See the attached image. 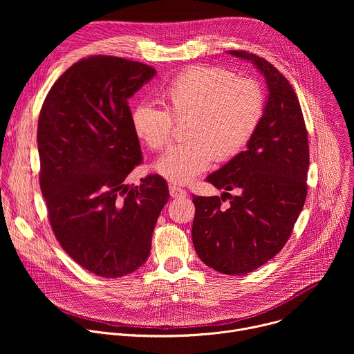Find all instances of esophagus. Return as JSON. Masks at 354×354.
I'll return each mask as SVG.
<instances>
[{"mask_svg":"<svg viewBox=\"0 0 354 354\" xmlns=\"http://www.w3.org/2000/svg\"><path fill=\"white\" fill-rule=\"evenodd\" d=\"M169 194L175 198H182V197H186V190L182 189V187H178V186H171L169 187Z\"/></svg>","mask_w":354,"mask_h":354,"instance_id":"34e87169","label":"esophagus"}]
</instances>
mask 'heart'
<instances>
[{
  "label": "heart",
  "mask_w": 354,
  "mask_h": 354,
  "mask_svg": "<svg viewBox=\"0 0 354 354\" xmlns=\"http://www.w3.org/2000/svg\"><path fill=\"white\" fill-rule=\"evenodd\" d=\"M162 97L176 120L187 119V141L171 147L156 171L175 185H186L205 172L213 158L228 161L254 137L263 115V92L254 80H236L220 67H193L171 81ZM167 109L141 102L131 112V127L148 147L171 141L172 118Z\"/></svg>",
  "instance_id": "b5f03b06"
}]
</instances>
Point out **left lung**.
Here are the masks:
<instances>
[{
	"mask_svg": "<svg viewBox=\"0 0 354 354\" xmlns=\"http://www.w3.org/2000/svg\"><path fill=\"white\" fill-rule=\"evenodd\" d=\"M227 55L255 66L266 80L268 99L246 149L207 176L224 190L221 197L193 196L192 239L201 262L241 276L276 257L291 235L307 197L310 151L301 106L287 78L245 50ZM230 189L239 194L230 195ZM225 198H230L227 209L221 206Z\"/></svg>",
	"mask_w": 354,
	"mask_h": 354,
	"instance_id": "obj_1",
	"label": "left lung"
}]
</instances>
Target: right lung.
I'll return each mask as SVG.
<instances>
[{
  "mask_svg": "<svg viewBox=\"0 0 354 354\" xmlns=\"http://www.w3.org/2000/svg\"><path fill=\"white\" fill-rule=\"evenodd\" d=\"M157 74L138 62L92 56L48 91L37 124L40 189L50 224L68 257L115 279L145 263L169 198L160 175L126 185L141 162L129 99Z\"/></svg>",
  "mask_w": 354,
  "mask_h": 354,
  "instance_id": "right-lung-1",
  "label": "right lung"
}]
</instances>
